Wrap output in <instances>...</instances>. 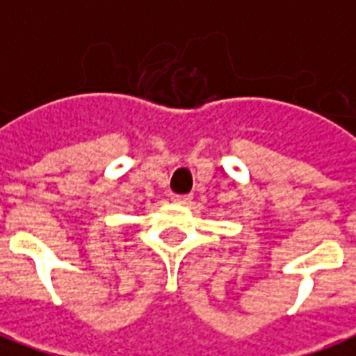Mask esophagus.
Returning <instances> with one entry per match:
<instances>
[{
  "label": "esophagus",
  "mask_w": 356,
  "mask_h": 356,
  "mask_svg": "<svg viewBox=\"0 0 356 356\" xmlns=\"http://www.w3.org/2000/svg\"><path fill=\"white\" fill-rule=\"evenodd\" d=\"M171 200L175 202V204L185 206V204H191V200H193V194H173V198H171Z\"/></svg>",
  "instance_id": "1"
}]
</instances>
